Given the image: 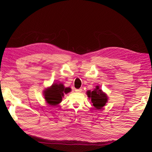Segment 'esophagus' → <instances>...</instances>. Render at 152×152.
I'll return each mask as SVG.
<instances>
[{
  "mask_svg": "<svg viewBox=\"0 0 152 152\" xmlns=\"http://www.w3.org/2000/svg\"><path fill=\"white\" fill-rule=\"evenodd\" d=\"M82 91V89H75V91L78 92V93H80V92H81Z\"/></svg>",
  "mask_w": 152,
  "mask_h": 152,
  "instance_id": "obj_1",
  "label": "esophagus"
}]
</instances>
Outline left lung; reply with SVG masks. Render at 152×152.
<instances>
[{
	"instance_id": "obj_1",
	"label": "left lung",
	"mask_w": 152,
	"mask_h": 152,
	"mask_svg": "<svg viewBox=\"0 0 152 152\" xmlns=\"http://www.w3.org/2000/svg\"><path fill=\"white\" fill-rule=\"evenodd\" d=\"M87 94L91 99V102L96 109H102L107 102V96L99 89L98 86H96V88L93 91H87Z\"/></svg>"
}]
</instances>
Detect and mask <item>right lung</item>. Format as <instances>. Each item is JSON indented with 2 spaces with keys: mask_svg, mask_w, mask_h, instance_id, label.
I'll return each instance as SVG.
<instances>
[{
  "mask_svg": "<svg viewBox=\"0 0 152 152\" xmlns=\"http://www.w3.org/2000/svg\"><path fill=\"white\" fill-rule=\"evenodd\" d=\"M70 91H71L70 87L65 88L62 84H55L45 91V99L49 104L56 106L62 101L64 93L66 94Z\"/></svg>",
  "mask_w": 152,
  "mask_h": 152,
  "instance_id": "right-lung-1",
  "label": "right lung"
}]
</instances>
